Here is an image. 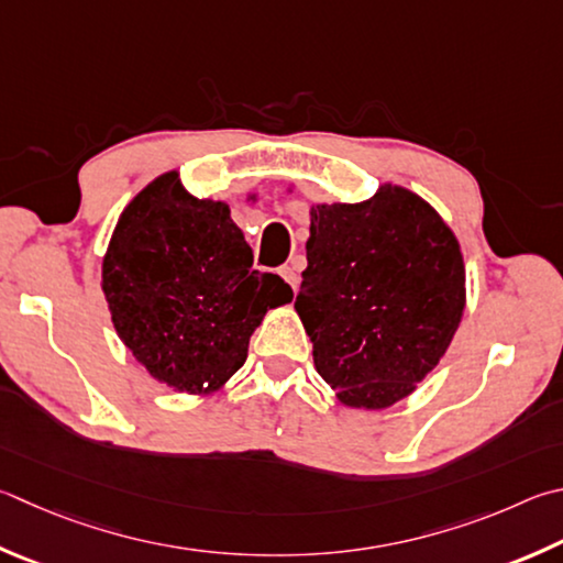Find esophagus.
Returning a JSON list of instances; mask_svg holds the SVG:
<instances>
[{"instance_id": "obj_1", "label": "esophagus", "mask_w": 563, "mask_h": 563, "mask_svg": "<svg viewBox=\"0 0 563 563\" xmlns=\"http://www.w3.org/2000/svg\"><path fill=\"white\" fill-rule=\"evenodd\" d=\"M280 275H283V280L288 283L292 290L298 288V283H300V275H298V268H295V265H283V268H280Z\"/></svg>"}]
</instances>
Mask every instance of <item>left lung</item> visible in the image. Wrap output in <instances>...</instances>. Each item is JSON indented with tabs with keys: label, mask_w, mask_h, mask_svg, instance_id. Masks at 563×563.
Instances as JSON below:
<instances>
[{
	"label": "left lung",
	"mask_w": 563,
	"mask_h": 563,
	"mask_svg": "<svg viewBox=\"0 0 563 563\" xmlns=\"http://www.w3.org/2000/svg\"><path fill=\"white\" fill-rule=\"evenodd\" d=\"M295 310L317 374L340 401L384 408L441 362L465 308L453 231L423 199L382 187L364 203L312 209Z\"/></svg>",
	"instance_id": "1"
}]
</instances>
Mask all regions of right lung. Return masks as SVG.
I'll return each instance as SVG.
<instances>
[{"label":"right lung","mask_w":563,"mask_h":563,"mask_svg":"<svg viewBox=\"0 0 563 563\" xmlns=\"http://www.w3.org/2000/svg\"><path fill=\"white\" fill-rule=\"evenodd\" d=\"M112 324L145 369L177 391L209 394L236 374L268 308L292 300L221 201H199L177 172L142 189L103 261Z\"/></svg>","instance_id":"add662e5"}]
</instances>
